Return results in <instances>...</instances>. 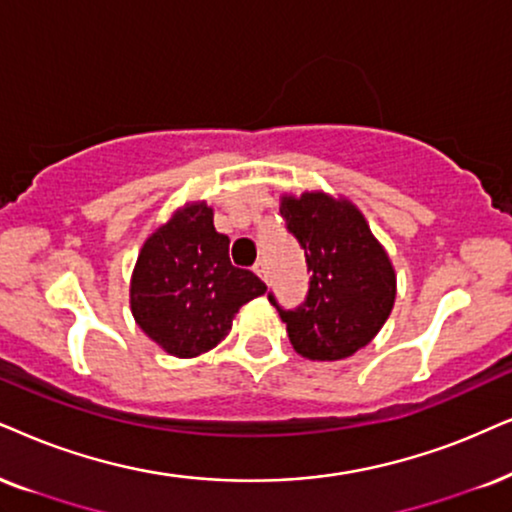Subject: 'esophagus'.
<instances>
[{
	"mask_svg": "<svg viewBox=\"0 0 512 512\" xmlns=\"http://www.w3.org/2000/svg\"><path fill=\"white\" fill-rule=\"evenodd\" d=\"M252 271H255V274L260 276L262 281H267V264H264V260H257L255 267H252Z\"/></svg>",
	"mask_w": 512,
	"mask_h": 512,
	"instance_id": "obj_1",
	"label": "esophagus"
}]
</instances>
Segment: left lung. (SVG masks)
I'll return each mask as SVG.
<instances>
[{"instance_id": "obj_1", "label": "left lung", "mask_w": 512, "mask_h": 512, "mask_svg": "<svg viewBox=\"0 0 512 512\" xmlns=\"http://www.w3.org/2000/svg\"><path fill=\"white\" fill-rule=\"evenodd\" d=\"M278 210L312 271L302 307L286 312L269 295L290 345L309 361L352 357L380 333L394 307L390 255L352 200L326 191L283 193Z\"/></svg>"}]
</instances>
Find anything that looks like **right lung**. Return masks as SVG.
Here are the masks:
<instances>
[{
    "label": "right lung",
    "instance_id": "right-lung-1",
    "mask_svg": "<svg viewBox=\"0 0 512 512\" xmlns=\"http://www.w3.org/2000/svg\"><path fill=\"white\" fill-rule=\"evenodd\" d=\"M212 217L205 200L174 210L144 241L129 281L137 326L179 359L217 347L238 309L267 293L252 271L229 262V236L219 234Z\"/></svg>",
    "mask_w": 512,
    "mask_h": 512
}]
</instances>
